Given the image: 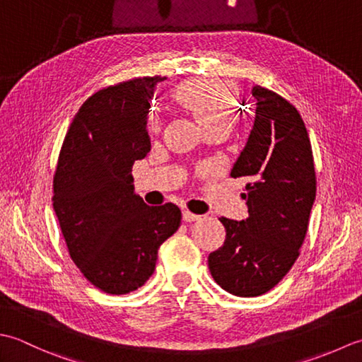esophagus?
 <instances>
[{"instance_id": "esophagus-1", "label": "esophagus", "mask_w": 362, "mask_h": 362, "mask_svg": "<svg viewBox=\"0 0 362 362\" xmlns=\"http://www.w3.org/2000/svg\"><path fill=\"white\" fill-rule=\"evenodd\" d=\"M202 217L197 216V214L190 211H182V220L184 222H195V220H200Z\"/></svg>"}]
</instances>
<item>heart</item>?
I'll return each instance as SVG.
<instances>
[{"label":"heart","instance_id":"heart-1","mask_svg":"<svg viewBox=\"0 0 362 362\" xmlns=\"http://www.w3.org/2000/svg\"><path fill=\"white\" fill-rule=\"evenodd\" d=\"M172 98L195 117L206 131L217 127L231 129L238 119L235 88L218 79H189L173 88ZM156 129V124H153Z\"/></svg>","mask_w":362,"mask_h":362}]
</instances>
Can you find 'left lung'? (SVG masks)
I'll use <instances>...</instances> for the list:
<instances>
[{"mask_svg": "<svg viewBox=\"0 0 362 362\" xmlns=\"http://www.w3.org/2000/svg\"><path fill=\"white\" fill-rule=\"evenodd\" d=\"M256 117L231 170L245 178L248 217H220L223 245L208 257L216 283L238 297H257L281 281L300 255L315 200L314 156L305 122L289 101L255 86Z\"/></svg>", "mask_w": 362, "mask_h": 362, "instance_id": "obj_1", "label": "left lung"}]
</instances>
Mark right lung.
Here are the masks:
<instances>
[{
	"mask_svg": "<svg viewBox=\"0 0 362 362\" xmlns=\"http://www.w3.org/2000/svg\"><path fill=\"white\" fill-rule=\"evenodd\" d=\"M164 79L132 78L93 93L59 153L53 206L62 235L81 274L106 293L144 286L162 242L181 223L176 204H145L131 175L151 148L146 115L154 87Z\"/></svg>",
	"mask_w": 362,
	"mask_h": 362,
	"instance_id": "right-lung-1",
	"label": "right lung"
}]
</instances>
